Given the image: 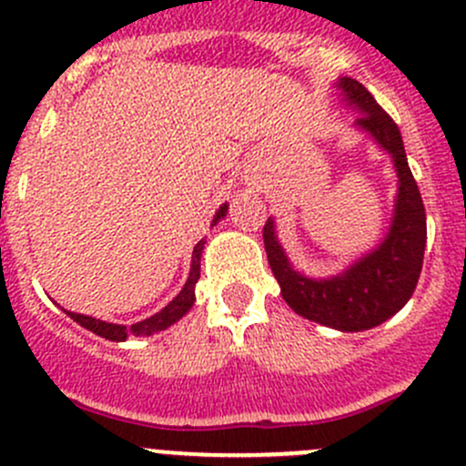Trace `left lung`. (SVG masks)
Here are the masks:
<instances>
[{
	"label": "left lung",
	"mask_w": 466,
	"mask_h": 466,
	"mask_svg": "<svg viewBox=\"0 0 466 466\" xmlns=\"http://www.w3.org/2000/svg\"><path fill=\"white\" fill-rule=\"evenodd\" d=\"M339 88L362 113L358 127L371 132L394 159L399 198L390 234L371 255L329 279H309L289 266L270 218L264 225V248L282 298L296 314L341 332H360L385 323L417 289L426 250V209L408 166L399 125L360 81L343 76Z\"/></svg>",
	"instance_id": "obj_1"
}]
</instances>
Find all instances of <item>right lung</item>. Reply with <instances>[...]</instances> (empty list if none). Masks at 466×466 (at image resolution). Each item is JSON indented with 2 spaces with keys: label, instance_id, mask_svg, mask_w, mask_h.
Listing matches in <instances>:
<instances>
[{
  "label": "right lung",
  "instance_id": "obj_1",
  "mask_svg": "<svg viewBox=\"0 0 466 466\" xmlns=\"http://www.w3.org/2000/svg\"><path fill=\"white\" fill-rule=\"evenodd\" d=\"M225 211H228V207L223 205L218 209V214H216L214 223H216V220L223 218ZM202 248H205V241L198 243L196 250H193L191 273H188L187 284H184L182 291L177 293V298H173V302H168L164 309L157 311V314L150 316V319L141 320V323H134L132 328H127V325L106 323V320L93 319V316L75 314V311H67V316H70V319H75L79 325H84L86 329H90V332H95V334H99V337L108 339V341H125L127 337H150V334L159 332V329H166L168 325H173L175 320L182 319V316L187 314V311L193 307V300H196V282H198V278H200Z\"/></svg>",
  "mask_w": 466,
  "mask_h": 466
}]
</instances>
